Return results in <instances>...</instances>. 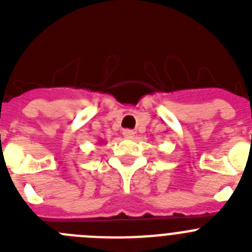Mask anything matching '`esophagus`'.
I'll use <instances>...</instances> for the list:
<instances>
[{"label":"esophagus","instance_id":"34e87169","mask_svg":"<svg viewBox=\"0 0 252 252\" xmlns=\"http://www.w3.org/2000/svg\"><path fill=\"white\" fill-rule=\"evenodd\" d=\"M122 135H124L125 139H132V137L135 136V132H133L132 130H128V128H126V130L122 131Z\"/></svg>","mask_w":252,"mask_h":252}]
</instances>
